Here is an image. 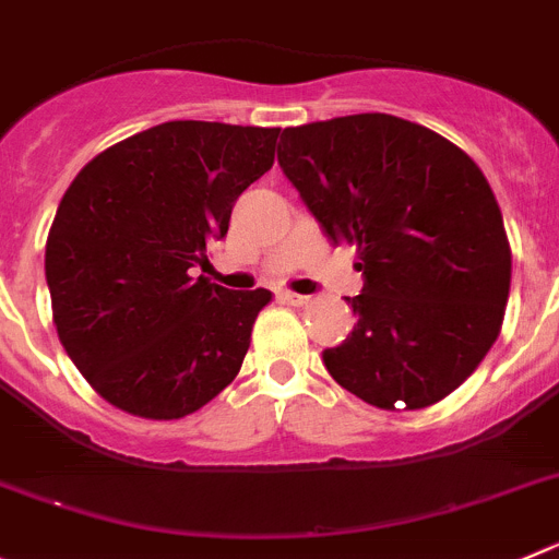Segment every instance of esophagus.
Listing matches in <instances>:
<instances>
[{
    "label": "esophagus",
    "mask_w": 559,
    "mask_h": 559,
    "mask_svg": "<svg viewBox=\"0 0 559 559\" xmlns=\"http://www.w3.org/2000/svg\"><path fill=\"white\" fill-rule=\"evenodd\" d=\"M280 299L288 301V305H294V307H301V305H307V301H310V296L294 294V290H283V294H280Z\"/></svg>",
    "instance_id": "34e87169"
}]
</instances>
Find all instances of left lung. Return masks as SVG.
Instances as JSON below:
<instances>
[{"label":"left lung","mask_w":559,"mask_h":559,"mask_svg":"<svg viewBox=\"0 0 559 559\" xmlns=\"http://www.w3.org/2000/svg\"><path fill=\"white\" fill-rule=\"evenodd\" d=\"M276 160L326 240L357 249V326L321 355L332 380L382 409L463 385L499 337L513 265L477 163L388 112L288 127Z\"/></svg>","instance_id":"obj_1"}]
</instances>
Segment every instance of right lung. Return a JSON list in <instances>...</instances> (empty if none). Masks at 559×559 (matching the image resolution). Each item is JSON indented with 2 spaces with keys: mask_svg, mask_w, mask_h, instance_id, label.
<instances>
[{
  "mask_svg": "<svg viewBox=\"0 0 559 559\" xmlns=\"http://www.w3.org/2000/svg\"><path fill=\"white\" fill-rule=\"evenodd\" d=\"M280 127L166 121L74 177L46 240V285L71 362L132 416L182 418L238 377L271 294L207 276V246L274 163Z\"/></svg>",
  "mask_w": 559,
  "mask_h": 559,
  "instance_id": "obj_1",
  "label": "right lung"
}]
</instances>
